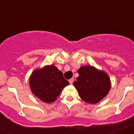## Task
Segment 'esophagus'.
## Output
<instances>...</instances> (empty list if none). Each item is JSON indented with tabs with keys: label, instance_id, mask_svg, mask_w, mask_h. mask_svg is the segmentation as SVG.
<instances>
[{
	"label": "esophagus",
	"instance_id": "esophagus-1",
	"mask_svg": "<svg viewBox=\"0 0 134 134\" xmlns=\"http://www.w3.org/2000/svg\"><path fill=\"white\" fill-rule=\"evenodd\" d=\"M73 81H74V79H71L69 80V82L70 84L73 83Z\"/></svg>",
	"mask_w": 134,
	"mask_h": 134
}]
</instances>
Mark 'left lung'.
Listing matches in <instances>:
<instances>
[{"label": "left lung", "mask_w": 134, "mask_h": 134, "mask_svg": "<svg viewBox=\"0 0 134 134\" xmlns=\"http://www.w3.org/2000/svg\"><path fill=\"white\" fill-rule=\"evenodd\" d=\"M78 73L79 76L73 84L84 102L96 104L108 94L110 81L106 73L92 66L80 67Z\"/></svg>", "instance_id": "1"}]
</instances>
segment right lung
Segmentation results:
<instances>
[{
    "label": "right lung",
    "mask_w": 134,
    "mask_h": 134,
    "mask_svg": "<svg viewBox=\"0 0 134 134\" xmlns=\"http://www.w3.org/2000/svg\"><path fill=\"white\" fill-rule=\"evenodd\" d=\"M69 83L63 76V74L53 65L37 69L30 77V86L32 93L46 103L56 100L63 88Z\"/></svg>",
    "instance_id": "add662e5"
}]
</instances>
